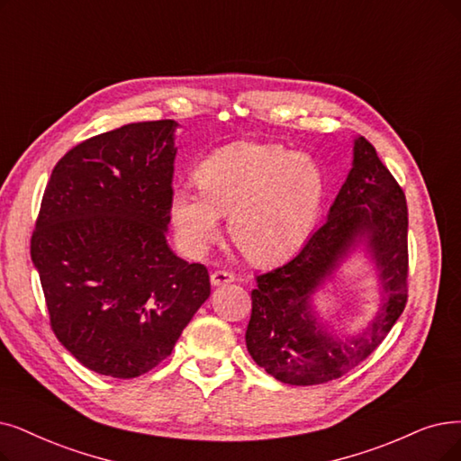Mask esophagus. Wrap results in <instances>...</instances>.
<instances>
[{"instance_id":"obj_1","label":"esophagus","mask_w":461,"mask_h":461,"mask_svg":"<svg viewBox=\"0 0 461 461\" xmlns=\"http://www.w3.org/2000/svg\"><path fill=\"white\" fill-rule=\"evenodd\" d=\"M210 280H212V285H225L234 282V274L229 270H213L210 274Z\"/></svg>"}]
</instances>
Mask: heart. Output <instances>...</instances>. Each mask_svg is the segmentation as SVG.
<instances>
[{"label":"heart","mask_w":461,"mask_h":461,"mask_svg":"<svg viewBox=\"0 0 461 461\" xmlns=\"http://www.w3.org/2000/svg\"><path fill=\"white\" fill-rule=\"evenodd\" d=\"M197 191L179 187L170 215L181 246L202 255L229 217L232 242L249 261L280 263L299 251L316 227L325 196L320 164L280 143L234 141L194 170Z\"/></svg>","instance_id":"obj_1"}]
</instances>
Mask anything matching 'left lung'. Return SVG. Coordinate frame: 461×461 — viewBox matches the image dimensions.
<instances>
[{"mask_svg": "<svg viewBox=\"0 0 461 461\" xmlns=\"http://www.w3.org/2000/svg\"><path fill=\"white\" fill-rule=\"evenodd\" d=\"M407 198L375 147L354 143V164L325 223L278 268L257 276L246 346L253 361L276 380L316 385L337 380L369 357L402 314L409 297ZM365 240L379 268L383 306L369 328L333 338L311 310V294Z\"/></svg>", "mask_w": 461, "mask_h": 461, "instance_id": "left-lung-1", "label": "left lung"}]
</instances>
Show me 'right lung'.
<instances>
[{"instance_id": "add662e5", "label": "right lung", "mask_w": 461, "mask_h": 461, "mask_svg": "<svg viewBox=\"0 0 461 461\" xmlns=\"http://www.w3.org/2000/svg\"><path fill=\"white\" fill-rule=\"evenodd\" d=\"M172 119L88 138L54 167L32 234L50 327L86 369L136 378L167 359L210 297L170 249Z\"/></svg>"}]
</instances>
